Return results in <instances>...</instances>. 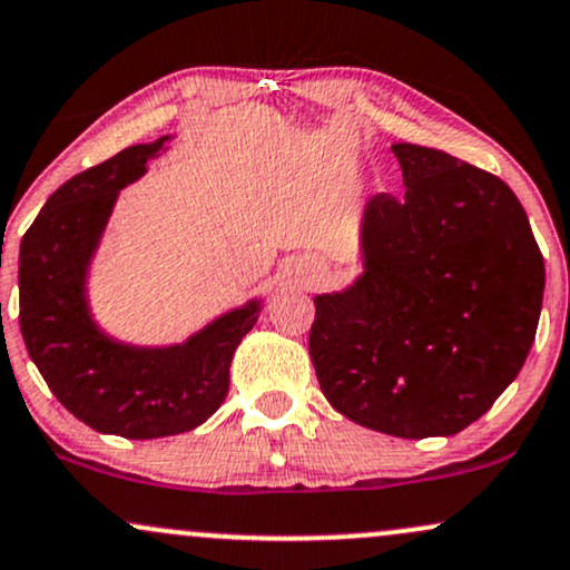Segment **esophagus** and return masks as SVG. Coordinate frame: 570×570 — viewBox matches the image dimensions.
Returning a JSON list of instances; mask_svg holds the SVG:
<instances>
[{"label": "esophagus", "mask_w": 570, "mask_h": 570, "mask_svg": "<svg viewBox=\"0 0 570 570\" xmlns=\"http://www.w3.org/2000/svg\"><path fill=\"white\" fill-rule=\"evenodd\" d=\"M318 271H322V265H316V262H305L303 267H299V273H305L308 278H314V275H318Z\"/></svg>", "instance_id": "34e87169"}]
</instances>
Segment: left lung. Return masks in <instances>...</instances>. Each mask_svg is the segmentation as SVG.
<instances>
[{
  "mask_svg": "<svg viewBox=\"0 0 570 570\" xmlns=\"http://www.w3.org/2000/svg\"><path fill=\"white\" fill-rule=\"evenodd\" d=\"M405 194L360 216V275L314 297L311 362L330 405L397 438L454 435L535 341L543 256L517 194L438 148L395 142Z\"/></svg>",
  "mask_w": 570,
  "mask_h": 570,
  "instance_id": "1",
  "label": "left lung"
}]
</instances>
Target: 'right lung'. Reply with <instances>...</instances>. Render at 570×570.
<instances>
[{"label":"right lung","instance_id":"obj_1","mask_svg":"<svg viewBox=\"0 0 570 570\" xmlns=\"http://www.w3.org/2000/svg\"><path fill=\"white\" fill-rule=\"evenodd\" d=\"M170 137L124 148L59 186L18 254V322L31 362L72 416L132 441L189 433L216 414L233 356L262 311V297H252L167 346L118 341L94 316L91 267L118 194Z\"/></svg>","mask_w":570,"mask_h":570}]
</instances>
